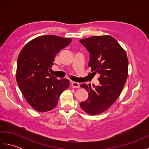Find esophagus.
I'll return each mask as SVG.
<instances>
[{
  "label": "esophagus",
  "instance_id": "esophagus-1",
  "mask_svg": "<svg viewBox=\"0 0 149 149\" xmlns=\"http://www.w3.org/2000/svg\"><path fill=\"white\" fill-rule=\"evenodd\" d=\"M72 86L74 88H80V84L77 82H73L72 83Z\"/></svg>",
  "mask_w": 149,
  "mask_h": 149
}]
</instances>
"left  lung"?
<instances>
[{"instance_id": "left-lung-1", "label": "left lung", "mask_w": 149, "mask_h": 149, "mask_svg": "<svg viewBox=\"0 0 149 149\" xmlns=\"http://www.w3.org/2000/svg\"><path fill=\"white\" fill-rule=\"evenodd\" d=\"M90 52L88 66L91 72L99 74L100 86L83 84L88 98L80 104L84 111L96 115L105 111L120 96L128 75V59L125 50L113 37L95 36L80 40Z\"/></svg>"}]
</instances>
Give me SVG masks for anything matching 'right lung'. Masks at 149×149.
Wrapping results in <instances>:
<instances>
[{
	"label": "right lung",
	"mask_w": 149,
	"mask_h": 149,
	"mask_svg": "<svg viewBox=\"0 0 149 149\" xmlns=\"http://www.w3.org/2000/svg\"><path fill=\"white\" fill-rule=\"evenodd\" d=\"M71 42V38L54 35L39 36L28 42L19 54L16 79L27 102L38 111L53 109L70 86L68 79H58L49 70L57 54Z\"/></svg>",
	"instance_id": "obj_1"
}]
</instances>
